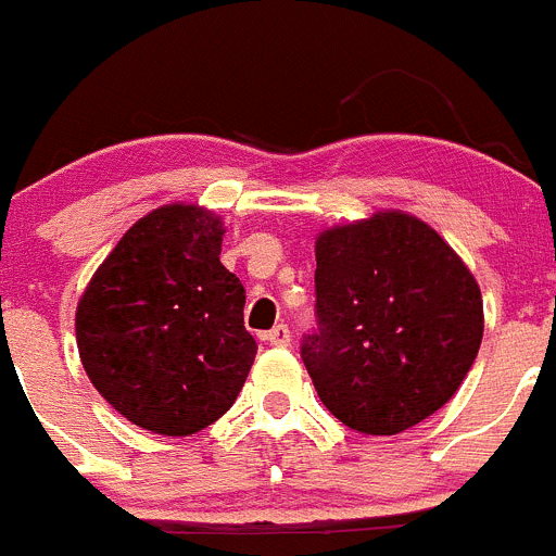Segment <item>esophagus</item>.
I'll return each instance as SVG.
<instances>
[{"mask_svg":"<svg viewBox=\"0 0 556 556\" xmlns=\"http://www.w3.org/2000/svg\"><path fill=\"white\" fill-rule=\"evenodd\" d=\"M263 340H266V343H271V346H288V343H290L288 324H277V327H274L271 332L263 334Z\"/></svg>","mask_w":556,"mask_h":556,"instance_id":"1","label":"esophagus"}]
</instances>
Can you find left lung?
Listing matches in <instances>:
<instances>
[{"label":"left lung","mask_w":556,"mask_h":556,"mask_svg":"<svg viewBox=\"0 0 556 556\" xmlns=\"http://www.w3.org/2000/svg\"><path fill=\"white\" fill-rule=\"evenodd\" d=\"M315 318L302 359L324 407L363 434H399L463 384L482 293L429 224L390 210L315 241Z\"/></svg>","instance_id":"left-lung-1"}]
</instances>
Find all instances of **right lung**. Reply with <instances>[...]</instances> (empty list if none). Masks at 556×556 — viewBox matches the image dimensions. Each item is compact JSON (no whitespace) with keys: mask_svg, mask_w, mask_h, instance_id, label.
Masks as SVG:
<instances>
[{"mask_svg":"<svg viewBox=\"0 0 556 556\" xmlns=\"http://www.w3.org/2000/svg\"><path fill=\"white\" fill-rule=\"evenodd\" d=\"M222 218L166 204L124 232L77 304V349L93 388L149 432L185 438L235 404L257 343L247 290L222 266Z\"/></svg>","mask_w":556,"mask_h":556,"instance_id":"right-lung-1","label":"right lung"}]
</instances>
